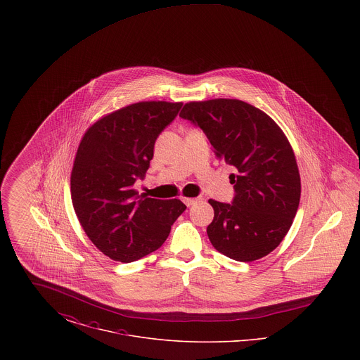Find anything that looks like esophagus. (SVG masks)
Returning <instances> with one entry per match:
<instances>
[{
    "label": "esophagus",
    "mask_w": 360,
    "mask_h": 360,
    "mask_svg": "<svg viewBox=\"0 0 360 360\" xmlns=\"http://www.w3.org/2000/svg\"><path fill=\"white\" fill-rule=\"evenodd\" d=\"M182 201L185 202V205L191 206L194 205L197 201H198V198H190V197H182Z\"/></svg>",
    "instance_id": "obj_1"
}]
</instances>
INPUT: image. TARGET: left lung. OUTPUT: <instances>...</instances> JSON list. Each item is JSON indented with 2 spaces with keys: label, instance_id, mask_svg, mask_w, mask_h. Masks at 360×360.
<instances>
[{
  "label": "left lung",
  "instance_id": "obj_1",
  "mask_svg": "<svg viewBox=\"0 0 360 360\" xmlns=\"http://www.w3.org/2000/svg\"><path fill=\"white\" fill-rule=\"evenodd\" d=\"M179 117L204 131L216 156L233 166L231 204L214 209L206 232L225 257L252 262L269 255L290 229L301 179L290 143L270 116L240 100L185 103Z\"/></svg>",
  "mask_w": 360,
  "mask_h": 360
}]
</instances>
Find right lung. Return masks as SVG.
Masks as SVG:
<instances>
[{
    "mask_svg": "<svg viewBox=\"0 0 360 360\" xmlns=\"http://www.w3.org/2000/svg\"><path fill=\"white\" fill-rule=\"evenodd\" d=\"M182 103L148 101L121 108L82 137L71 172V201L86 235L106 257L135 262L162 247L186 205L137 195L155 141Z\"/></svg>",
    "mask_w": 360,
    "mask_h": 360,
    "instance_id": "add662e5",
    "label": "right lung"
}]
</instances>
